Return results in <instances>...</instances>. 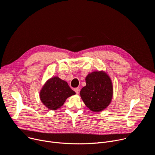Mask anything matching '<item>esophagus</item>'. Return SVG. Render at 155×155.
I'll return each instance as SVG.
<instances>
[{
    "mask_svg": "<svg viewBox=\"0 0 155 155\" xmlns=\"http://www.w3.org/2000/svg\"><path fill=\"white\" fill-rule=\"evenodd\" d=\"M74 91H75L77 94H78L80 93V88L79 87H76L74 89Z\"/></svg>",
    "mask_w": 155,
    "mask_h": 155,
    "instance_id": "obj_1",
    "label": "esophagus"
}]
</instances>
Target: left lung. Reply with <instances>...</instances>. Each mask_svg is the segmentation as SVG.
<instances>
[{
    "instance_id": "obj_1",
    "label": "left lung",
    "mask_w": 155,
    "mask_h": 155,
    "mask_svg": "<svg viewBox=\"0 0 155 155\" xmlns=\"http://www.w3.org/2000/svg\"><path fill=\"white\" fill-rule=\"evenodd\" d=\"M85 80L86 84L80 91L81 99L91 111H102L112 99L113 84L111 78L104 71H95L88 74Z\"/></svg>"
}]
</instances>
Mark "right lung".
<instances>
[{
  "instance_id": "1",
  "label": "right lung",
  "mask_w": 155,
  "mask_h": 155,
  "mask_svg": "<svg viewBox=\"0 0 155 155\" xmlns=\"http://www.w3.org/2000/svg\"><path fill=\"white\" fill-rule=\"evenodd\" d=\"M75 94L65 81L58 77L48 79L40 91V99L46 107L55 110L61 107L65 100Z\"/></svg>"
}]
</instances>
